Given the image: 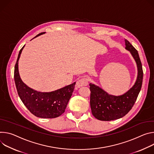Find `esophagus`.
I'll return each mask as SVG.
<instances>
[{"label":"esophagus","instance_id":"obj_1","mask_svg":"<svg viewBox=\"0 0 154 154\" xmlns=\"http://www.w3.org/2000/svg\"><path fill=\"white\" fill-rule=\"evenodd\" d=\"M89 82V79L86 77H84L79 79L78 81L76 82V87L79 88L81 86H88Z\"/></svg>","mask_w":154,"mask_h":154}]
</instances>
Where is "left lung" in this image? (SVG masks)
<instances>
[{
    "label": "left lung",
    "mask_w": 154,
    "mask_h": 154,
    "mask_svg": "<svg viewBox=\"0 0 154 154\" xmlns=\"http://www.w3.org/2000/svg\"><path fill=\"white\" fill-rule=\"evenodd\" d=\"M125 49L130 51L137 65V79L130 89L119 96L108 94L96 85L89 84L92 113L100 121H113L125 116L133 106L141 89L143 71L138 51L127 40L125 39Z\"/></svg>",
    "instance_id": "left-lung-1"
}]
</instances>
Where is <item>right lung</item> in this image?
<instances>
[{"instance_id":"1","label":"right lung","mask_w":154,"mask_h":154,"mask_svg":"<svg viewBox=\"0 0 154 154\" xmlns=\"http://www.w3.org/2000/svg\"><path fill=\"white\" fill-rule=\"evenodd\" d=\"M43 33H40L35 37ZM24 46L20 51L14 66V78L18 95L26 107L34 116L44 119L57 117L65 112L76 82L50 92H38L28 87L21 80L18 70V60Z\"/></svg>"}]
</instances>
